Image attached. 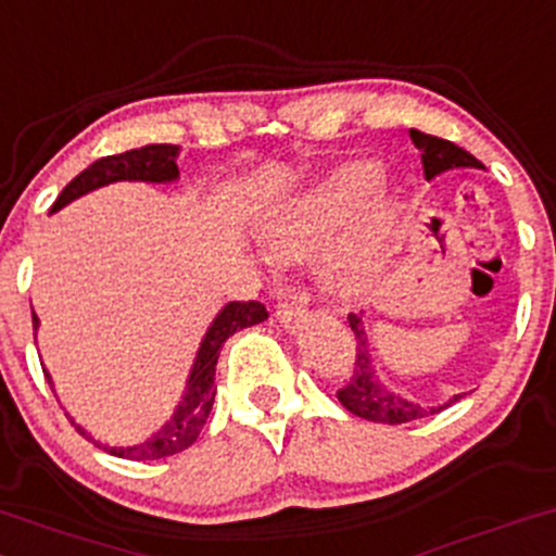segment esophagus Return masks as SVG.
I'll return each instance as SVG.
<instances>
[{
	"instance_id": "obj_1",
	"label": "esophagus",
	"mask_w": 556,
	"mask_h": 556,
	"mask_svg": "<svg viewBox=\"0 0 556 556\" xmlns=\"http://www.w3.org/2000/svg\"><path fill=\"white\" fill-rule=\"evenodd\" d=\"M277 319H279V325H282V327L298 325L301 319H306V306H303V303H298V301H282L277 306Z\"/></svg>"
}]
</instances>
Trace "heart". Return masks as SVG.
<instances>
[{
    "instance_id": "b5f03b06",
    "label": "heart",
    "mask_w": 556,
    "mask_h": 556,
    "mask_svg": "<svg viewBox=\"0 0 556 556\" xmlns=\"http://www.w3.org/2000/svg\"><path fill=\"white\" fill-rule=\"evenodd\" d=\"M380 168L369 161L340 166L321 185H316L266 224L264 240L268 253L282 264L311 258L321 253L338 237V231L367 207L353 235L329 250L321 264V282L332 295L348 301L358 298L380 271L382 242L395 218L388 200L370 199L380 189Z\"/></svg>"
}]
</instances>
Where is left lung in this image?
Here are the masks:
<instances>
[{
    "mask_svg": "<svg viewBox=\"0 0 556 556\" xmlns=\"http://www.w3.org/2000/svg\"><path fill=\"white\" fill-rule=\"evenodd\" d=\"M414 148L422 152V168L425 179H435L438 174L451 168H483V163L475 155H469L467 150L456 148L454 142L441 137H432V134H422L417 129L408 131ZM348 321H351L353 338H356V356H353V369L351 380L345 382L343 388L338 390V401L343 404L348 412L356 414V417L369 419V422H382V425H404L414 422V419L432 417V414H441L443 408L462 399L454 395L446 404L427 406L419 404V401L406 399V395L393 393L388 386H382V380L377 377L375 364H371V345L367 332H364L362 316L348 314Z\"/></svg>",
    "mask_w": 556,
    "mask_h": 556,
    "instance_id": "left-lung-1",
    "label": "left lung"
}]
</instances>
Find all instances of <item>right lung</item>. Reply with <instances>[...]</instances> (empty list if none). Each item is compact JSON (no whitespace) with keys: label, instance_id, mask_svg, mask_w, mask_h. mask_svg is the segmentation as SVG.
Wrapping results in <instances>:
<instances>
[{"label":"right lung","instance_id":"add662e5","mask_svg":"<svg viewBox=\"0 0 556 556\" xmlns=\"http://www.w3.org/2000/svg\"><path fill=\"white\" fill-rule=\"evenodd\" d=\"M176 155H179V148H176V144H148V148L121 152V155L100 157V161H94L87 170H81V174L60 192V198L54 200L52 205V213L63 208V205L73 203L76 198H81V194L91 192V189L113 185V181H155V185H161V181H176L179 179ZM264 319H268V311L264 303L258 301H235L222 308V314L213 319L203 343H200V351L198 356H194L187 390L185 395H181L179 406L170 414L168 422L163 425L155 435L148 438V441L137 443V446H102V443H97L84 427L76 425V430L81 432L84 438H89V441H94L97 446L105 448L108 454L134 462L166 459V456H174L179 454V451L189 448L198 441L200 430H203L205 419H208L213 408V395H216L213 380H216V362L218 353H222V345L227 343L229 334H235L237 329L253 327ZM36 327H39V319H36L34 314V329ZM47 380H50V375H47Z\"/></svg>","mask_w":556,"mask_h":556}]
</instances>
